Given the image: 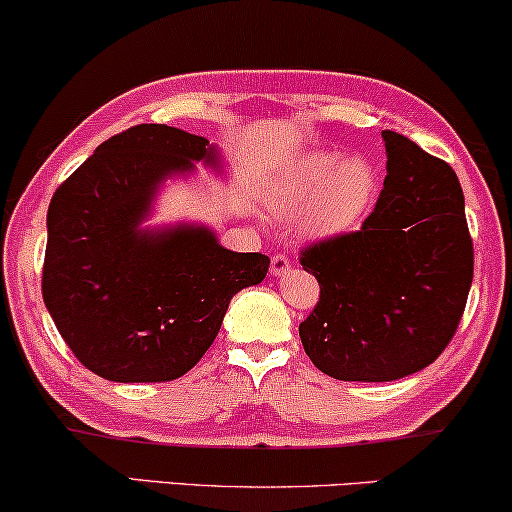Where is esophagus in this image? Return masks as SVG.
I'll return each mask as SVG.
<instances>
[{
	"label": "esophagus",
	"instance_id": "1",
	"mask_svg": "<svg viewBox=\"0 0 512 512\" xmlns=\"http://www.w3.org/2000/svg\"><path fill=\"white\" fill-rule=\"evenodd\" d=\"M291 268V261L284 254H275L270 258V275L272 277H280V275H287Z\"/></svg>",
	"mask_w": 512,
	"mask_h": 512
}]
</instances>
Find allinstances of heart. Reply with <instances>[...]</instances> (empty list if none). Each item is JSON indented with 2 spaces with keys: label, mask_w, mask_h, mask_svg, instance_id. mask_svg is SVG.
Returning <instances> with one entry per match:
<instances>
[{
  "label": "heart",
  "mask_w": 512,
  "mask_h": 512,
  "mask_svg": "<svg viewBox=\"0 0 512 512\" xmlns=\"http://www.w3.org/2000/svg\"><path fill=\"white\" fill-rule=\"evenodd\" d=\"M376 169L367 157H348L341 152L313 150L298 157L270 195V207L277 214L308 207L310 230L331 235L350 228L364 214L376 195Z\"/></svg>",
  "instance_id": "1"
}]
</instances>
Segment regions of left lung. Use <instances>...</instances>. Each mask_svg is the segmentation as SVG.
<instances>
[{
    "label": "left lung",
    "mask_w": 512,
    "mask_h": 512,
    "mask_svg": "<svg viewBox=\"0 0 512 512\" xmlns=\"http://www.w3.org/2000/svg\"><path fill=\"white\" fill-rule=\"evenodd\" d=\"M388 176L355 232L301 251L320 301L298 327L310 360L338 381L383 383L433 364L473 284L463 190L447 162L383 131Z\"/></svg>",
    "instance_id": "8db88e82"
}]
</instances>
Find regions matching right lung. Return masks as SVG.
<instances>
[{
	"instance_id": "right-lung-1",
	"label": "right lung",
	"mask_w": 512,
	"mask_h": 512,
	"mask_svg": "<svg viewBox=\"0 0 512 512\" xmlns=\"http://www.w3.org/2000/svg\"><path fill=\"white\" fill-rule=\"evenodd\" d=\"M218 167L207 138L138 124L101 143L53 192L42 296L79 362L117 383L188 374L230 298L263 282L270 258L223 249L209 228L143 230L159 183Z\"/></svg>"
}]
</instances>
